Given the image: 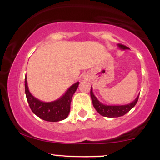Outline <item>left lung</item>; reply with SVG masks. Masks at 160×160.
<instances>
[{
	"label": "left lung",
	"instance_id": "1",
	"mask_svg": "<svg viewBox=\"0 0 160 160\" xmlns=\"http://www.w3.org/2000/svg\"><path fill=\"white\" fill-rule=\"evenodd\" d=\"M118 47H120L121 49H128L127 47L126 46L120 44L119 43ZM90 95L92 101V104L94 106L95 109L98 111V113H100L101 115L103 117H122L128 113L132 108L135 107V104H137L138 100V96L137 97L135 100L133 101L131 103L128 104H125V105H106L101 103L97 99L95 95L93 94L92 89L91 86V90H90Z\"/></svg>",
	"mask_w": 160,
	"mask_h": 160
}]
</instances>
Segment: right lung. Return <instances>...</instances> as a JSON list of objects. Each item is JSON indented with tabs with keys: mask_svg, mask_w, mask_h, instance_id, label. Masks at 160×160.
I'll return each instance as SVG.
<instances>
[{
	"mask_svg": "<svg viewBox=\"0 0 160 160\" xmlns=\"http://www.w3.org/2000/svg\"><path fill=\"white\" fill-rule=\"evenodd\" d=\"M79 83L80 82H77L73 84L61 98L54 102H43L31 94L28 87L27 78L25 76V90L27 101L33 113L42 120L49 122H58L63 120L67 118L69 114L71 99L78 89Z\"/></svg>",
	"mask_w": 160,
	"mask_h": 160,
	"instance_id": "add662e5",
	"label": "right lung"
}]
</instances>
